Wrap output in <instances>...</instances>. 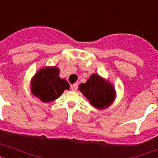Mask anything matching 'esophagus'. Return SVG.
<instances>
[{
  "label": "esophagus",
  "instance_id": "obj_1",
  "mask_svg": "<svg viewBox=\"0 0 158 158\" xmlns=\"http://www.w3.org/2000/svg\"><path fill=\"white\" fill-rule=\"evenodd\" d=\"M70 88H71V89L73 91H76L77 89H78V84H72L71 86H70Z\"/></svg>",
  "mask_w": 158,
  "mask_h": 158
}]
</instances>
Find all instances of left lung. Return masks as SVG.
Returning a JSON list of instances; mask_svg holds the SVG:
<instances>
[{
    "label": "left lung",
    "mask_w": 158,
    "mask_h": 158,
    "mask_svg": "<svg viewBox=\"0 0 158 158\" xmlns=\"http://www.w3.org/2000/svg\"><path fill=\"white\" fill-rule=\"evenodd\" d=\"M79 89L95 107L101 109L107 107L115 98V90L112 85L97 74L91 75L85 84L79 85Z\"/></svg>",
    "instance_id": "1"
}]
</instances>
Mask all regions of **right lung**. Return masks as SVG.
Returning a JSON list of instances; mask_svg holds the SVG:
<instances>
[{
	"instance_id": "obj_1",
	"label": "right lung",
	"mask_w": 158,
	"mask_h": 158,
	"mask_svg": "<svg viewBox=\"0 0 158 158\" xmlns=\"http://www.w3.org/2000/svg\"><path fill=\"white\" fill-rule=\"evenodd\" d=\"M59 72L56 67L40 69L34 75L31 84L33 95L41 101L48 102L59 98L64 89H69V84L65 79L60 78Z\"/></svg>"
}]
</instances>
